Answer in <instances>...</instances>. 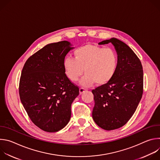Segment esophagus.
<instances>
[{
    "mask_svg": "<svg viewBox=\"0 0 160 160\" xmlns=\"http://www.w3.org/2000/svg\"><path fill=\"white\" fill-rule=\"evenodd\" d=\"M86 90H86L85 88H83V87H80V89H79L80 94H83V92H85Z\"/></svg>",
    "mask_w": 160,
    "mask_h": 160,
    "instance_id": "34e87169",
    "label": "esophagus"
}]
</instances>
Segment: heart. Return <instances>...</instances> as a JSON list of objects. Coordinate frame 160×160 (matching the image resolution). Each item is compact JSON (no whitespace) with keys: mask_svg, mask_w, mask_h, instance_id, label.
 I'll return each mask as SVG.
<instances>
[{"mask_svg":"<svg viewBox=\"0 0 160 160\" xmlns=\"http://www.w3.org/2000/svg\"><path fill=\"white\" fill-rule=\"evenodd\" d=\"M73 54L75 58L67 56L63 62L66 75L72 82H77L85 71L81 85L87 87L94 82L102 85L108 82L117 71L118 56L111 48L88 44L75 49Z\"/></svg>","mask_w":160,"mask_h":160,"instance_id":"1","label":"heart"}]
</instances>
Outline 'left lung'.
Returning <instances> with one entry per match:
<instances>
[{
    "mask_svg": "<svg viewBox=\"0 0 160 160\" xmlns=\"http://www.w3.org/2000/svg\"><path fill=\"white\" fill-rule=\"evenodd\" d=\"M109 43L117 53L118 66L107 83L92 91V118L102 129L112 130L125 125L138 108L143 93V70L138 57L122 41L111 38L98 44Z\"/></svg>",
    "mask_w": 160,
    "mask_h": 160,
    "instance_id": "obj_1",
    "label": "left lung"
}]
</instances>
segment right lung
I'll list each match as a JSON object with an SVG mask.
<instances>
[{
    "instance_id": "add662e5",
    "label": "right lung",
    "mask_w": 160,
    "mask_h": 160,
    "mask_svg": "<svg viewBox=\"0 0 160 160\" xmlns=\"http://www.w3.org/2000/svg\"><path fill=\"white\" fill-rule=\"evenodd\" d=\"M74 48L65 40L48 44L30 56L22 70L21 103L32 122L45 132H58L70 120L79 88L66 75L63 62Z\"/></svg>"
}]
</instances>
